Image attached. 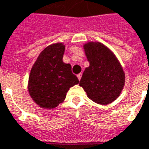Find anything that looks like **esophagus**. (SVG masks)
<instances>
[{
    "mask_svg": "<svg viewBox=\"0 0 149 149\" xmlns=\"http://www.w3.org/2000/svg\"><path fill=\"white\" fill-rule=\"evenodd\" d=\"M82 73H80V74H77V77H78L79 80H80V79H81V78H82Z\"/></svg>",
    "mask_w": 149,
    "mask_h": 149,
    "instance_id": "obj_1",
    "label": "esophagus"
}]
</instances>
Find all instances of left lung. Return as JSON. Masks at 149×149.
<instances>
[{"label":"left lung","mask_w":149,"mask_h":149,"mask_svg":"<svg viewBox=\"0 0 149 149\" xmlns=\"http://www.w3.org/2000/svg\"><path fill=\"white\" fill-rule=\"evenodd\" d=\"M84 50L90 66L79 86L94 102L107 105L119 97L125 85V73L114 54L102 43L89 42Z\"/></svg>","instance_id":"1"}]
</instances>
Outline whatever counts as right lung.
Returning <instances> with one entry per match:
<instances>
[{
	"instance_id": "add662e5",
	"label": "right lung",
	"mask_w": 149,
	"mask_h": 149,
	"mask_svg": "<svg viewBox=\"0 0 149 149\" xmlns=\"http://www.w3.org/2000/svg\"><path fill=\"white\" fill-rule=\"evenodd\" d=\"M65 46L57 43L47 47L31 67L29 79L30 96L43 109H53L62 103L79 79L71 66L63 62Z\"/></svg>"
}]
</instances>
